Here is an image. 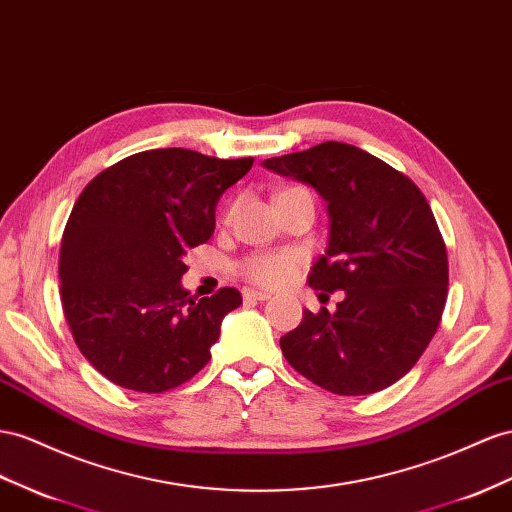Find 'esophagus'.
Here are the masks:
<instances>
[{"mask_svg":"<svg viewBox=\"0 0 512 512\" xmlns=\"http://www.w3.org/2000/svg\"><path fill=\"white\" fill-rule=\"evenodd\" d=\"M243 299H245V301H267V299H271V295L265 293V290L245 288V290H243Z\"/></svg>","mask_w":512,"mask_h":512,"instance_id":"obj_1","label":"esophagus"}]
</instances>
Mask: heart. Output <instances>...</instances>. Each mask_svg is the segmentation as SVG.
Wrapping results in <instances>:
<instances>
[{"label": "heart", "instance_id": "obj_1", "mask_svg": "<svg viewBox=\"0 0 512 512\" xmlns=\"http://www.w3.org/2000/svg\"><path fill=\"white\" fill-rule=\"evenodd\" d=\"M299 267H301V256L297 252L260 254V256L247 258L241 265V273L247 280L258 286L278 288L293 280Z\"/></svg>", "mask_w": 512, "mask_h": 512}]
</instances>
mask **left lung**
<instances>
[{
    "instance_id": "obj_1",
    "label": "left lung",
    "mask_w": 512,
    "mask_h": 512,
    "mask_svg": "<svg viewBox=\"0 0 512 512\" xmlns=\"http://www.w3.org/2000/svg\"><path fill=\"white\" fill-rule=\"evenodd\" d=\"M319 191L329 241L308 284L344 290L329 314L303 310L280 338L286 362L319 388L364 396L390 388L416 366L435 336L448 295V256L422 191L366 150L323 142L262 161Z\"/></svg>"
}]
</instances>
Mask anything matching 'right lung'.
Wrapping results in <instances>:
<instances>
[{"label": "right lung", "mask_w": 512, "mask_h": 512, "mask_svg": "<svg viewBox=\"0 0 512 512\" xmlns=\"http://www.w3.org/2000/svg\"><path fill=\"white\" fill-rule=\"evenodd\" d=\"M252 163L144 150L81 191L62 234V310L79 351L120 388L161 394L209 364L243 301L237 288L191 297L183 256L211 239L219 198Z\"/></svg>", "instance_id": "add662e5"}]
</instances>
